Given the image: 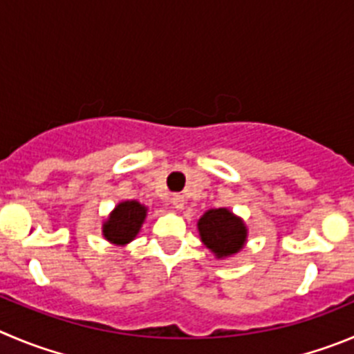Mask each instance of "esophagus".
Returning a JSON list of instances; mask_svg holds the SVG:
<instances>
[{
  "instance_id": "34e87169",
  "label": "esophagus",
  "mask_w": 354,
  "mask_h": 354,
  "mask_svg": "<svg viewBox=\"0 0 354 354\" xmlns=\"http://www.w3.org/2000/svg\"><path fill=\"white\" fill-rule=\"evenodd\" d=\"M171 203H173V206L176 207V209H181V207L185 206V197L181 196V194H174V196L171 197Z\"/></svg>"
}]
</instances>
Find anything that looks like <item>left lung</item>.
Masks as SVG:
<instances>
[{"label":"left lung","mask_w":354,"mask_h":354,"mask_svg":"<svg viewBox=\"0 0 354 354\" xmlns=\"http://www.w3.org/2000/svg\"><path fill=\"white\" fill-rule=\"evenodd\" d=\"M197 229L201 241L216 255V259H225L241 252L248 237L243 220L227 207L206 211L197 222Z\"/></svg>","instance_id":"8db88e82"}]
</instances>
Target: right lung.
Here are the masks:
<instances>
[{"instance_id":"1","label":"right lung","mask_w":354,"mask_h":354,"mask_svg":"<svg viewBox=\"0 0 354 354\" xmlns=\"http://www.w3.org/2000/svg\"><path fill=\"white\" fill-rule=\"evenodd\" d=\"M147 211V207L138 201H124L117 204L106 222L102 223V236L117 246L131 243L140 232Z\"/></svg>"}]
</instances>
